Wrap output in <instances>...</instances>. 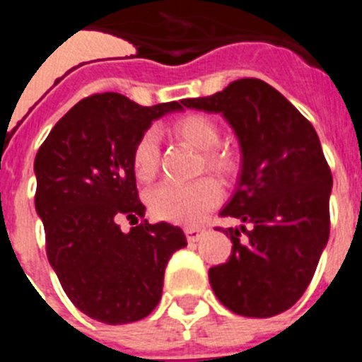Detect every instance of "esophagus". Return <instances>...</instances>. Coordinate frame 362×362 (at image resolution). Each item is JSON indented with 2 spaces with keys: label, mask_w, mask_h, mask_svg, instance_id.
I'll use <instances>...</instances> for the list:
<instances>
[{
  "label": "esophagus",
  "mask_w": 362,
  "mask_h": 362,
  "mask_svg": "<svg viewBox=\"0 0 362 362\" xmlns=\"http://www.w3.org/2000/svg\"><path fill=\"white\" fill-rule=\"evenodd\" d=\"M185 233H187L188 243H197L204 235V230L203 228H187L185 230Z\"/></svg>",
  "instance_id": "1"
}]
</instances>
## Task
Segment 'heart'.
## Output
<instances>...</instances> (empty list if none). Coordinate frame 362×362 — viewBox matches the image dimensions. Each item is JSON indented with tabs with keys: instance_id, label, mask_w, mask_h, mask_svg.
I'll use <instances>...</instances> for the list:
<instances>
[{
	"instance_id": "heart-1",
	"label": "heart",
	"mask_w": 362,
	"mask_h": 362,
	"mask_svg": "<svg viewBox=\"0 0 362 362\" xmlns=\"http://www.w3.org/2000/svg\"><path fill=\"white\" fill-rule=\"evenodd\" d=\"M175 137L201 150L203 166L217 177H230L235 161L230 150L221 146V130L212 117L187 114L172 123ZM159 141L153 130H145L132 148V170L139 181H150L158 174ZM221 201V188L209 177L194 183H163L148 192V206L156 217L175 225L196 226L216 209Z\"/></svg>"
}]
</instances>
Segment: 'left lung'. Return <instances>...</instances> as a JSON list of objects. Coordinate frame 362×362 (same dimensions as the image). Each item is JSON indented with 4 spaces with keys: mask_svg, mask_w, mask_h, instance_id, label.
<instances>
[{
    "mask_svg": "<svg viewBox=\"0 0 362 362\" xmlns=\"http://www.w3.org/2000/svg\"><path fill=\"white\" fill-rule=\"evenodd\" d=\"M181 103L223 114L241 146L238 190L221 216L251 228L223 230L233 246L226 263L209 270L214 293L245 317L292 308L308 288L330 235L334 181L317 132L281 92L255 78Z\"/></svg>",
    "mask_w": 362,
    "mask_h": 362,
    "instance_id": "8db88e82",
    "label": "left lung"
}]
</instances>
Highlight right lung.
<instances>
[{
  "mask_svg": "<svg viewBox=\"0 0 362 362\" xmlns=\"http://www.w3.org/2000/svg\"><path fill=\"white\" fill-rule=\"evenodd\" d=\"M175 110L177 101L141 107L116 92L88 95L36 153L34 199L49 263L74 306L95 321L146 317L161 299L168 259L187 246L183 230L165 221L119 228L123 217L145 216L132 170L137 137Z\"/></svg>",
  "mask_w": 362,
  "mask_h": 362,
  "instance_id": "obj_1",
  "label": "right lung"
}]
</instances>
